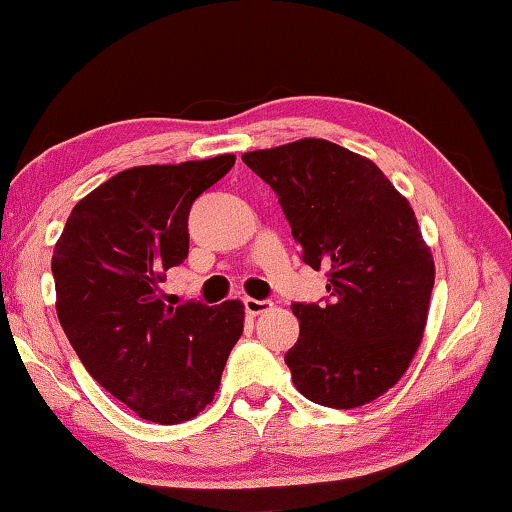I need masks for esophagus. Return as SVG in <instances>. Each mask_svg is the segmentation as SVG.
Masks as SVG:
<instances>
[{"label": "esophagus", "instance_id": "obj_1", "mask_svg": "<svg viewBox=\"0 0 512 512\" xmlns=\"http://www.w3.org/2000/svg\"><path fill=\"white\" fill-rule=\"evenodd\" d=\"M244 307H246V314L248 316H259V314H266V311H271L273 309V302L271 300L246 298L244 300Z\"/></svg>", "mask_w": 512, "mask_h": 512}]
</instances>
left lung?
<instances>
[{
    "mask_svg": "<svg viewBox=\"0 0 512 512\" xmlns=\"http://www.w3.org/2000/svg\"><path fill=\"white\" fill-rule=\"evenodd\" d=\"M241 160L280 198L302 262L329 275L323 305H291L293 384L329 409L377 400L418 350L436 280L409 201L375 162L316 137Z\"/></svg>",
    "mask_w": 512,
    "mask_h": 512,
    "instance_id": "1",
    "label": "left lung"
}]
</instances>
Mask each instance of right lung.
Wrapping results in <instances>:
<instances>
[{
  "mask_svg": "<svg viewBox=\"0 0 512 512\" xmlns=\"http://www.w3.org/2000/svg\"><path fill=\"white\" fill-rule=\"evenodd\" d=\"M235 155L119 171L79 203L56 241V314L85 370L158 424L196 418L214 400L244 332V305L162 300L160 282L189 253V210Z\"/></svg>",
  "mask_w": 512,
  "mask_h": 512,
  "instance_id": "right-lung-1",
  "label": "right lung"
}]
</instances>
